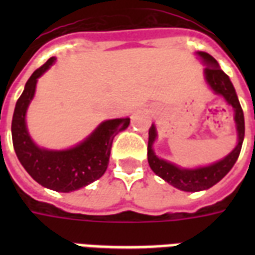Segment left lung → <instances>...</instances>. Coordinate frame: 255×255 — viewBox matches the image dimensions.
Returning <instances> with one entry per match:
<instances>
[{
    "instance_id": "1",
    "label": "left lung",
    "mask_w": 255,
    "mask_h": 255,
    "mask_svg": "<svg viewBox=\"0 0 255 255\" xmlns=\"http://www.w3.org/2000/svg\"><path fill=\"white\" fill-rule=\"evenodd\" d=\"M198 55L201 57L204 63L206 65L204 73L208 85L216 94L222 95L225 98L228 103L234 108V120L237 126L238 132V143L233 151L229 155L224 157L217 163L208 165V167L196 168V169H185V168L177 167L176 164H172L167 160L159 159L153 152V143L156 140V128L155 124H152L148 132V163L151 169L157 176L169 182L170 185L185 192H198V190L209 189L210 186L217 184L220 180L225 177L226 173L229 172L237 161L240 152H241L244 137H245V119H244V111H242L241 104L237 98L236 90H234L229 77L226 75L218 66L217 61L214 59L210 54L198 51Z\"/></svg>"
}]
</instances>
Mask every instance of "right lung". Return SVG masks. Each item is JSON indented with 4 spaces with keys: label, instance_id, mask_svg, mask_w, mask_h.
Listing matches in <instances>:
<instances>
[{
    "label": "right lung",
    "instance_id": "1",
    "mask_svg": "<svg viewBox=\"0 0 255 255\" xmlns=\"http://www.w3.org/2000/svg\"><path fill=\"white\" fill-rule=\"evenodd\" d=\"M55 57L50 58L31 74L17 100L11 120V137L19 163L31 177L49 189L73 192L91 184L104 174L110 161L112 140L129 124V118L106 120L77 147L65 151H49L37 147L26 128V110L33 99L38 78L50 69Z\"/></svg>",
    "mask_w": 255,
    "mask_h": 255
}]
</instances>
